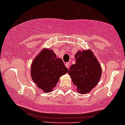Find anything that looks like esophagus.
<instances>
[{
	"instance_id": "esophagus-1",
	"label": "esophagus",
	"mask_w": 125,
	"mask_h": 125,
	"mask_svg": "<svg viewBox=\"0 0 125 125\" xmlns=\"http://www.w3.org/2000/svg\"><path fill=\"white\" fill-rule=\"evenodd\" d=\"M65 66H66V68H67L68 69L70 68V62H67L65 63Z\"/></svg>"
}]
</instances>
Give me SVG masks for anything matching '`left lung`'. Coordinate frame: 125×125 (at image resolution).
<instances>
[{
    "label": "left lung",
    "mask_w": 125,
    "mask_h": 125,
    "mask_svg": "<svg viewBox=\"0 0 125 125\" xmlns=\"http://www.w3.org/2000/svg\"><path fill=\"white\" fill-rule=\"evenodd\" d=\"M75 63L68 71L73 83L80 94L89 93L98 84L102 75V67L90 50L79 51L75 55Z\"/></svg>",
    "instance_id": "1"
}]
</instances>
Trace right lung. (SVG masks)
I'll return each instance as SVG.
<instances>
[{
    "label": "right lung",
    "instance_id": "1",
    "mask_svg": "<svg viewBox=\"0 0 125 125\" xmlns=\"http://www.w3.org/2000/svg\"><path fill=\"white\" fill-rule=\"evenodd\" d=\"M68 71L63 60L57 57L52 50L43 48L31 63V76L39 88L44 93H50Z\"/></svg>",
    "mask_w": 125,
    "mask_h": 125
}]
</instances>
